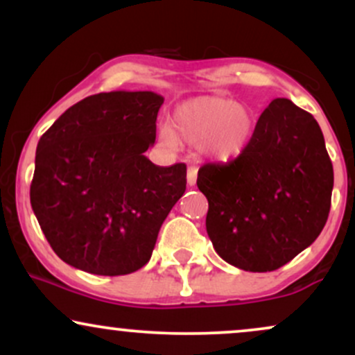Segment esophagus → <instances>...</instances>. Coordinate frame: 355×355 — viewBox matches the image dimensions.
Here are the masks:
<instances>
[{"mask_svg": "<svg viewBox=\"0 0 355 355\" xmlns=\"http://www.w3.org/2000/svg\"><path fill=\"white\" fill-rule=\"evenodd\" d=\"M187 183H189L190 187H193L195 183H197V168H195V166H190V168L187 170Z\"/></svg>", "mask_w": 355, "mask_h": 355, "instance_id": "obj_1", "label": "esophagus"}]
</instances>
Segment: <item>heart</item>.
<instances>
[{"label":"heart","instance_id":"heart-1","mask_svg":"<svg viewBox=\"0 0 355 355\" xmlns=\"http://www.w3.org/2000/svg\"><path fill=\"white\" fill-rule=\"evenodd\" d=\"M255 130V118L245 105L222 96H200L175 110L172 135L164 133L166 144L175 140L193 146L205 144L214 160L229 162L245 152Z\"/></svg>","mask_w":355,"mask_h":355}]
</instances>
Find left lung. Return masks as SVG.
<instances>
[{"instance_id":"left-lung-1","label":"left lung","mask_w":355,"mask_h":355,"mask_svg":"<svg viewBox=\"0 0 355 355\" xmlns=\"http://www.w3.org/2000/svg\"><path fill=\"white\" fill-rule=\"evenodd\" d=\"M215 252L247 272H272L319 237L331 210L332 162L311 113L275 98L245 152L198 170Z\"/></svg>"}]
</instances>
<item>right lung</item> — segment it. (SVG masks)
<instances>
[{
  "instance_id": "obj_1",
  "label": "right lung",
  "mask_w": 355,
  "mask_h": 355,
  "mask_svg": "<svg viewBox=\"0 0 355 355\" xmlns=\"http://www.w3.org/2000/svg\"><path fill=\"white\" fill-rule=\"evenodd\" d=\"M164 96L110 92L73 105L40 138L30 200L68 266L126 275L152 257L162 223L187 189V165L145 157Z\"/></svg>"
}]
</instances>
